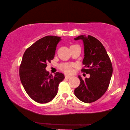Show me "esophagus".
Here are the masks:
<instances>
[{"label": "esophagus", "mask_w": 130, "mask_h": 130, "mask_svg": "<svg viewBox=\"0 0 130 130\" xmlns=\"http://www.w3.org/2000/svg\"><path fill=\"white\" fill-rule=\"evenodd\" d=\"M65 78H67V79H69V78H71V76H70V75H65Z\"/></svg>", "instance_id": "1"}]
</instances>
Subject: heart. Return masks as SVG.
<instances>
[{
	"mask_svg": "<svg viewBox=\"0 0 130 130\" xmlns=\"http://www.w3.org/2000/svg\"><path fill=\"white\" fill-rule=\"evenodd\" d=\"M74 65L70 63H61L59 65V69L66 74H71L73 72Z\"/></svg>",
	"mask_w": 130,
	"mask_h": 130,
	"instance_id": "obj_1",
	"label": "heart"
}]
</instances>
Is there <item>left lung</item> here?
Returning <instances> with one entry per match:
<instances>
[{
	"label": "left lung",
	"instance_id": "1",
	"mask_svg": "<svg viewBox=\"0 0 130 130\" xmlns=\"http://www.w3.org/2000/svg\"><path fill=\"white\" fill-rule=\"evenodd\" d=\"M74 40H82L84 44V67L82 73L90 74V78L83 80L74 90L75 96L82 102L91 103L99 100L109 87L113 72L109 56L101 42L93 36H79Z\"/></svg>",
	"mask_w": 130,
	"mask_h": 130
}]
</instances>
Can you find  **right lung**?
Wrapping results in <instances>:
<instances>
[{"label": "right lung", "mask_w": 130, "mask_h": 130, "mask_svg": "<svg viewBox=\"0 0 130 130\" xmlns=\"http://www.w3.org/2000/svg\"><path fill=\"white\" fill-rule=\"evenodd\" d=\"M60 37L47 36L27 48L20 67V77L29 96L37 103H47L56 96L59 85L64 79L62 73L50 74L45 68L55 56Z\"/></svg>", "instance_id": "add662e5"}]
</instances>
